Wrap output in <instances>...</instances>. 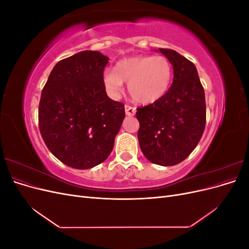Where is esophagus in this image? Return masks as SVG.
I'll list each match as a JSON object with an SVG mask.
<instances>
[{
  "label": "esophagus",
  "instance_id": "esophagus-1",
  "mask_svg": "<svg viewBox=\"0 0 249 249\" xmlns=\"http://www.w3.org/2000/svg\"><path fill=\"white\" fill-rule=\"evenodd\" d=\"M124 110H125V114L127 116H133V115H135V113H136V108L131 107V106H129V105H125Z\"/></svg>",
  "mask_w": 249,
  "mask_h": 249
}]
</instances>
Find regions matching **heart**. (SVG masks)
Instances as JSON below:
<instances>
[{
	"label": "heart",
	"instance_id": "obj_1",
	"mask_svg": "<svg viewBox=\"0 0 249 249\" xmlns=\"http://www.w3.org/2000/svg\"><path fill=\"white\" fill-rule=\"evenodd\" d=\"M172 81V66L164 56H134L120 60L115 70H106L103 83L108 94L117 100L124 82L135 102L153 104L166 94Z\"/></svg>",
	"mask_w": 249,
	"mask_h": 249
}]
</instances>
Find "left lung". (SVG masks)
I'll use <instances>...</instances> for the list:
<instances>
[{
  "mask_svg": "<svg viewBox=\"0 0 249 249\" xmlns=\"http://www.w3.org/2000/svg\"><path fill=\"white\" fill-rule=\"evenodd\" d=\"M173 67V81L162 99L138 108V140L148 161L172 166L196 147L205 131L206 99L195 65L178 52L159 49Z\"/></svg>",
  "mask_w": 249,
  "mask_h": 249,
  "instance_id": "left-lung-1",
  "label": "left lung"
}]
</instances>
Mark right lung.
I'll use <instances>...</instances> for the list:
<instances>
[{"label": "right lung", "instance_id": "1", "mask_svg": "<svg viewBox=\"0 0 249 249\" xmlns=\"http://www.w3.org/2000/svg\"><path fill=\"white\" fill-rule=\"evenodd\" d=\"M108 62L100 52H79L54 66L42 89L40 134L50 152L70 167L103 163L124 122V104L111 100L103 83Z\"/></svg>", "mask_w": 249, "mask_h": 249}]
</instances>
